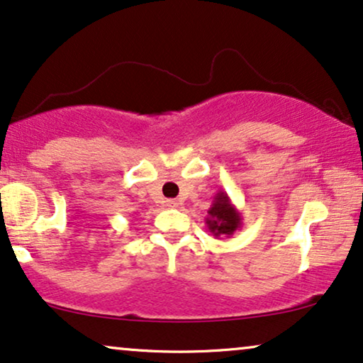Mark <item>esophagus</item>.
Wrapping results in <instances>:
<instances>
[{"label":"esophagus","instance_id":"34e87169","mask_svg":"<svg viewBox=\"0 0 363 363\" xmlns=\"http://www.w3.org/2000/svg\"><path fill=\"white\" fill-rule=\"evenodd\" d=\"M167 206L178 208V206H180V200H167Z\"/></svg>","mask_w":363,"mask_h":363}]
</instances>
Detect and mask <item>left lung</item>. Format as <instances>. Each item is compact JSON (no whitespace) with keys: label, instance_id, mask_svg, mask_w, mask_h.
<instances>
[{"label":"left lung","instance_id":"obj_1","mask_svg":"<svg viewBox=\"0 0 363 363\" xmlns=\"http://www.w3.org/2000/svg\"><path fill=\"white\" fill-rule=\"evenodd\" d=\"M205 223L208 231L215 238H230L233 236V233L241 230L242 218L238 208L233 205L228 193L220 190L213 198Z\"/></svg>","mask_w":363,"mask_h":363}]
</instances>
